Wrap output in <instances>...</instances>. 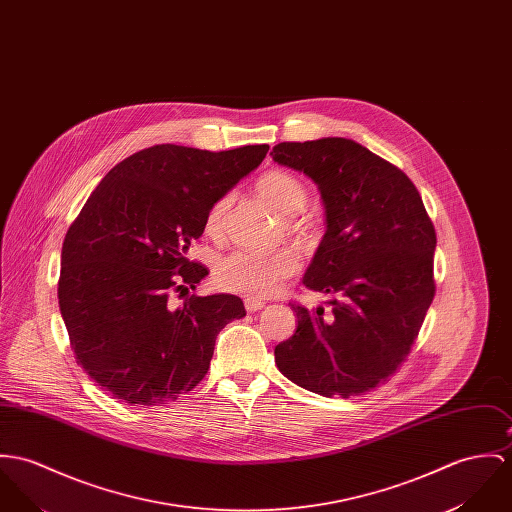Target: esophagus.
I'll return each mask as SVG.
<instances>
[{"instance_id": "34e87169", "label": "esophagus", "mask_w": 512, "mask_h": 512, "mask_svg": "<svg viewBox=\"0 0 512 512\" xmlns=\"http://www.w3.org/2000/svg\"><path fill=\"white\" fill-rule=\"evenodd\" d=\"M244 307L248 313H254V311H260L266 307V303L262 299H256V297H246L244 299Z\"/></svg>"}]
</instances>
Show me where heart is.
<instances>
[{"mask_svg": "<svg viewBox=\"0 0 512 512\" xmlns=\"http://www.w3.org/2000/svg\"><path fill=\"white\" fill-rule=\"evenodd\" d=\"M256 189L279 213L289 215L287 227L291 233L301 238H309L315 233L313 221L297 215L307 205V189L299 178L283 170H272L258 180ZM227 209L229 197H221L209 207L205 217V231L209 236L219 238L223 234ZM299 268L301 258L293 248H279L274 252L234 250L215 264L213 279L225 291L248 297H268L287 279L293 278Z\"/></svg>", "mask_w": 512, "mask_h": 512, "instance_id": "heart-1", "label": "heart"}]
</instances>
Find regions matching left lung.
Masks as SVG:
<instances>
[{
  "label": "left lung",
  "instance_id": "8db88e82",
  "mask_svg": "<svg viewBox=\"0 0 512 512\" xmlns=\"http://www.w3.org/2000/svg\"><path fill=\"white\" fill-rule=\"evenodd\" d=\"M270 156L321 189L326 233L303 285L332 295L328 311L289 303L297 330L276 346L279 372L323 397L364 395L419 336L436 293L434 225L409 176L354 140L279 142Z\"/></svg>",
  "mask_w": 512,
  "mask_h": 512
}]
</instances>
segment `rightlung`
Wrapping results in <instances>:
<instances>
[{
    "label": "right lung",
    "instance_id": "obj_1",
    "mask_svg": "<svg viewBox=\"0 0 512 512\" xmlns=\"http://www.w3.org/2000/svg\"><path fill=\"white\" fill-rule=\"evenodd\" d=\"M268 144H154L107 172L62 244L58 305L76 362L113 399L150 407L191 391L240 297H186L209 270L187 260L209 207L266 158Z\"/></svg>",
    "mask_w": 512,
    "mask_h": 512
}]
</instances>
